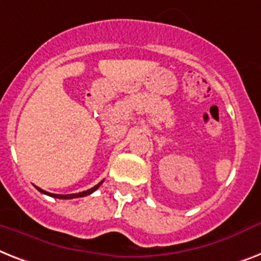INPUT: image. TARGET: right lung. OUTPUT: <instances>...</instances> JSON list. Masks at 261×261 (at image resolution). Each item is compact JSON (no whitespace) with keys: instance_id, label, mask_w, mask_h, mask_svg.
Returning <instances> with one entry per match:
<instances>
[{"instance_id":"1","label":"right lung","mask_w":261,"mask_h":261,"mask_svg":"<svg viewBox=\"0 0 261 261\" xmlns=\"http://www.w3.org/2000/svg\"><path fill=\"white\" fill-rule=\"evenodd\" d=\"M103 182V180H102ZM102 182H99L98 185H95L94 187H91V189L86 190V191H82V193H76V194H66V195H62V194H51V193H47V191H44V190H41L40 187H36L40 193L45 194V195H49V197H54V198H59V199H72V198H81V197H86V195H90L91 193H94L95 190L98 189V187L101 186Z\"/></svg>"}]
</instances>
